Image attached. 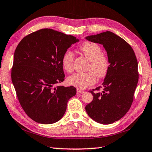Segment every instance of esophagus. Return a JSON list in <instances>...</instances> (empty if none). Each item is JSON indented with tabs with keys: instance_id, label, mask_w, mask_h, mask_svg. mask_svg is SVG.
<instances>
[{
	"instance_id": "esophagus-1",
	"label": "esophagus",
	"mask_w": 152,
	"mask_h": 152,
	"mask_svg": "<svg viewBox=\"0 0 152 152\" xmlns=\"http://www.w3.org/2000/svg\"><path fill=\"white\" fill-rule=\"evenodd\" d=\"M84 93V91L80 90H77V94H82Z\"/></svg>"
}]
</instances>
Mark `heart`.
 Returning a JSON list of instances; mask_svg holds the SVG:
<instances>
[{"label": "heart", "instance_id": "heart-1", "mask_svg": "<svg viewBox=\"0 0 152 152\" xmlns=\"http://www.w3.org/2000/svg\"><path fill=\"white\" fill-rule=\"evenodd\" d=\"M80 50L89 61V71L85 73H75L67 78L68 84L78 89H84L94 84L96 82V76L99 78H104L108 72L109 60L107 56L102 53L101 47L90 41H86L80 47ZM74 55L70 50H67L62 56L61 63L63 69L66 72L73 70Z\"/></svg>", "mask_w": 152, "mask_h": 152}]
</instances>
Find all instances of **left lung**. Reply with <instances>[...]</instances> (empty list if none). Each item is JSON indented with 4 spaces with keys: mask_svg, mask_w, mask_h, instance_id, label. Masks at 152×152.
I'll return each mask as SVG.
<instances>
[{
    "mask_svg": "<svg viewBox=\"0 0 152 152\" xmlns=\"http://www.w3.org/2000/svg\"><path fill=\"white\" fill-rule=\"evenodd\" d=\"M85 38L102 45L109 60L103 86L96 88L103 90L91 91L93 101L86 106V111L98 123L112 124L123 117L131 107L138 81L137 59L131 46L114 33L107 31Z\"/></svg>",
    "mask_w": 152,
    "mask_h": 152,
    "instance_id": "1",
    "label": "left lung"
}]
</instances>
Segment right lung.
Wrapping results in <instances>:
<instances>
[{"mask_svg": "<svg viewBox=\"0 0 152 152\" xmlns=\"http://www.w3.org/2000/svg\"><path fill=\"white\" fill-rule=\"evenodd\" d=\"M79 39L72 35L42 29L29 34L18 45L11 78L26 113L41 124H53L63 117L68 101L76 94L73 86L58 83L64 80L61 59Z\"/></svg>", "mask_w": 152, "mask_h": 152, "instance_id": "1", "label": "right lung"}]
</instances>
